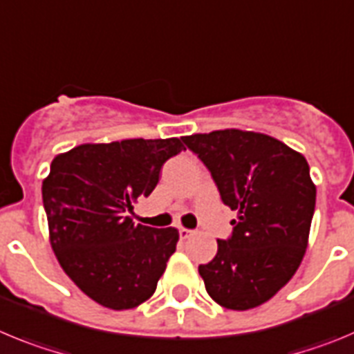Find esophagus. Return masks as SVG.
I'll use <instances>...</instances> for the list:
<instances>
[{
    "instance_id": "34e87169",
    "label": "esophagus",
    "mask_w": 354,
    "mask_h": 354,
    "mask_svg": "<svg viewBox=\"0 0 354 354\" xmlns=\"http://www.w3.org/2000/svg\"><path fill=\"white\" fill-rule=\"evenodd\" d=\"M178 231H180V238H183V240H185V238H189V236H192V234H194L192 229H187V227H180Z\"/></svg>"
}]
</instances>
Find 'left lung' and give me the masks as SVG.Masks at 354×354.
<instances>
[{"mask_svg": "<svg viewBox=\"0 0 354 354\" xmlns=\"http://www.w3.org/2000/svg\"><path fill=\"white\" fill-rule=\"evenodd\" d=\"M212 173L224 205L238 213L227 240L199 264L218 305L248 310L268 301L295 275L308 241L316 185L305 157L279 139L238 129L183 138Z\"/></svg>", "mask_w": 354, "mask_h": 354, "instance_id": "8db88e82", "label": "left lung"}]
</instances>
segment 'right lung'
Segmentation results:
<instances>
[{"instance_id": "obj_1", "label": "right lung", "mask_w": 354, "mask_h": 354, "mask_svg": "<svg viewBox=\"0 0 354 354\" xmlns=\"http://www.w3.org/2000/svg\"><path fill=\"white\" fill-rule=\"evenodd\" d=\"M181 149L178 138L125 139L75 146L50 164L42 183L50 247L63 272L97 304L127 310L157 289L180 234L136 225L130 213Z\"/></svg>"}]
</instances>
